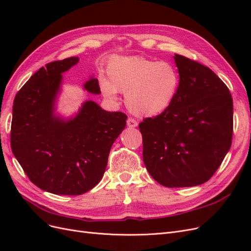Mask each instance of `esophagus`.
<instances>
[{
	"label": "esophagus",
	"mask_w": 251,
	"mask_h": 251,
	"mask_svg": "<svg viewBox=\"0 0 251 251\" xmlns=\"http://www.w3.org/2000/svg\"><path fill=\"white\" fill-rule=\"evenodd\" d=\"M126 125H127L128 127H136L138 124H137V121H136L134 118H127Z\"/></svg>",
	"instance_id": "esophagus-1"
}]
</instances>
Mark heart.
Segmentation results:
<instances>
[{
	"label": "heart",
	"mask_w": 251,
	"mask_h": 251,
	"mask_svg": "<svg viewBox=\"0 0 251 251\" xmlns=\"http://www.w3.org/2000/svg\"><path fill=\"white\" fill-rule=\"evenodd\" d=\"M109 78L100 76L105 97L126 93L127 108L139 116H156L168 109L177 95L180 75L172 63L143 56H116L108 65Z\"/></svg>",
	"instance_id": "b5f03b06"
}]
</instances>
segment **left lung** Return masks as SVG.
Instances as JSON below:
<instances>
[{
	"label": "left lung",
	"instance_id": "left-lung-1",
	"mask_svg": "<svg viewBox=\"0 0 251 251\" xmlns=\"http://www.w3.org/2000/svg\"><path fill=\"white\" fill-rule=\"evenodd\" d=\"M180 75L176 97L160 115L139 124L143 162L166 187L208 181L231 147L232 97L208 67L175 54Z\"/></svg>",
	"mask_w": 251,
	"mask_h": 251
}]
</instances>
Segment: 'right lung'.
I'll return each instance as SVG.
<instances>
[{
  "instance_id": "add662e5",
  "label": "right lung",
  "mask_w": 251,
  "mask_h": 251,
  "mask_svg": "<svg viewBox=\"0 0 251 251\" xmlns=\"http://www.w3.org/2000/svg\"><path fill=\"white\" fill-rule=\"evenodd\" d=\"M78 62L69 57L42 67L19 91L12 107V153L33 184L55 195H81L98 184L112 144L126 125L125 113L104 111L92 100L69 119L54 113L62 73ZM83 89L100 93L93 77Z\"/></svg>"
}]
</instances>
